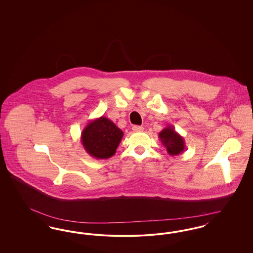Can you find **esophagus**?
<instances>
[{"instance_id": "34e87169", "label": "esophagus", "mask_w": 253, "mask_h": 253, "mask_svg": "<svg viewBox=\"0 0 253 253\" xmlns=\"http://www.w3.org/2000/svg\"><path fill=\"white\" fill-rule=\"evenodd\" d=\"M132 129L133 132H142L144 130V128L142 126H137V125L132 126Z\"/></svg>"}]
</instances>
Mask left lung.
<instances>
[{"instance_id": "1", "label": "left lung", "mask_w": 253, "mask_h": 253, "mask_svg": "<svg viewBox=\"0 0 253 253\" xmlns=\"http://www.w3.org/2000/svg\"><path fill=\"white\" fill-rule=\"evenodd\" d=\"M158 137L162 145L167 149L169 156H178L185 151V140L174 127L169 125L158 133Z\"/></svg>"}]
</instances>
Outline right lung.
I'll return each instance as SVG.
<instances>
[{
	"label": "right lung",
	"mask_w": 253,
	"mask_h": 253,
	"mask_svg": "<svg viewBox=\"0 0 253 253\" xmlns=\"http://www.w3.org/2000/svg\"><path fill=\"white\" fill-rule=\"evenodd\" d=\"M123 132L105 117L89 121L83 130L81 141L86 153L96 159H107L116 154Z\"/></svg>",
	"instance_id": "right-lung-1"
}]
</instances>
